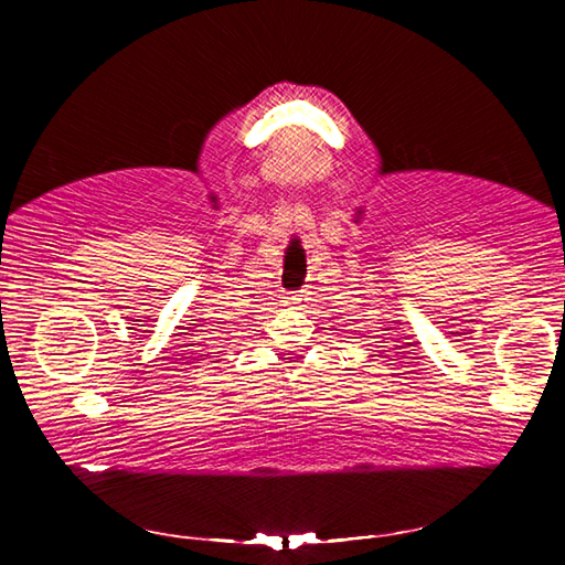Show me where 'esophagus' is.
<instances>
[{
  "instance_id": "1",
  "label": "esophagus",
  "mask_w": 565,
  "mask_h": 565,
  "mask_svg": "<svg viewBox=\"0 0 565 565\" xmlns=\"http://www.w3.org/2000/svg\"><path fill=\"white\" fill-rule=\"evenodd\" d=\"M303 301H309V294H306V291H301V294H296V296H291V303H296V306H299V303H303Z\"/></svg>"
}]
</instances>
